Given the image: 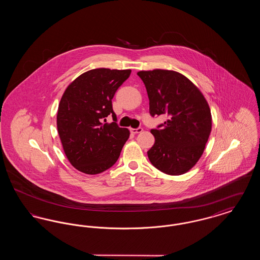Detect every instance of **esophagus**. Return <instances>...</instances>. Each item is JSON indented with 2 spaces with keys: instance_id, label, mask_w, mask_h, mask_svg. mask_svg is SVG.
<instances>
[{
  "instance_id": "obj_1",
  "label": "esophagus",
  "mask_w": 260,
  "mask_h": 260,
  "mask_svg": "<svg viewBox=\"0 0 260 260\" xmlns=\"http://www.w3.org/2000/svg\"><path fill=\"white\" fill-rule=\"evenodd\" d=\"M143 131V128L142 127H137V128H133V127H131L129 128V132L132 133V134H139V133H141Z\"/></svg>"
}]
</instances>
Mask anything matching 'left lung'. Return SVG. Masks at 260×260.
Returning <instances> with one entry per match:
<instances>
[{
	"mask_svg": "<svg viewBox=\"0 0 260 260\" xmlns=\"http://www.w3.org/2000/svg\"><path fill=\"white\" fill-rule=\"evenodd\" d=\"M149 99L152 117L167 121L151 129L155 143L147 152L151 164L170 175L190 171L204 153L211 131L208 102L189 79L172 70L139 71Z\"/></svg>",
	"mask_w": 260,
	"mask_h": 260,
	"instance_id": "8db88e82",
	"label": "left lung"
}]
</instances>
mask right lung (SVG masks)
I'll list each match as a JSON object with an SVG mask.
<instances>
[{
    "label": "right lung",
    "instance_id": "1",
    "mask_svg": "<svg viewBox=\"0 0 260 260\" xmlns=\"http://www.w3.org/2000/svg\"><path fill=\"white\" fill-rule=\"evenodd\" d=\"M131 72L92 69L80 75L65 89L56 124L64 153L76 170L98 174L119 159L129 131L116 123L112 99ZM109 114L114 122L103 125Z\"/></svg>",
    "mask_w": 260,
    "mask_h": 260
}]
</instances>
